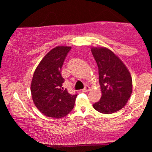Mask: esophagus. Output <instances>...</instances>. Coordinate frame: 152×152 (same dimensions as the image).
I'll return each instance as SVG.
<instances>
[{
  "instance_id": "obj_1",
  "label": "esophagus",
  "mask_w": 152,
  "mask_h": 152,
  "mask_svg": "<svg viewBox=\"0 0 152 152\" xmlns=\"http://www.w3.org/2000/svg\"><path fill=\"white\" fill-rule=\"evenodd\" d=\"M89 90H90V87L88 86H85V88L82 90V92H87V91H88Z\"/></svg>"
}]
</instances>
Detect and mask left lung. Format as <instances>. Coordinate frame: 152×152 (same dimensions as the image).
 <instances>
[{"instance_id": "left-lung-1", "label": "left lung", "mask_w": 152, "mask_h": 152, "mask_svg": "<svg viewBox=\"0 0 152 152\" xmlns=\"http://www.w3.org/2000/svg\"><path fill=\"white\" fill-rule=\"evenodd\" d=\"M99 69V83L102 96L93 107L99 112L109 114L126 104L132 93V78L128 69L109 48H91Z\"/></svg>"}]
</instances>
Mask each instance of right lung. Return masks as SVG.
Masks as SVG:
<instances>
[{
	"instance_id": "add662e5",
	"label": "right lung",
	"mask_w": 152,
	"mask_h": 152,
	"mask_svg": "<svg viewBox=\"0 0 152 152\" xmlns=\"http://www.w3.org/2000/svg\"><path fill=\"white\" fill-rule=\"evenodd\" d=\"M70 46H57L43 57L34 71L31 91L35 106L48 117L59 118L71 112L77 94L64 90L61 69Z\"/></svg>"
}]
</instances>
